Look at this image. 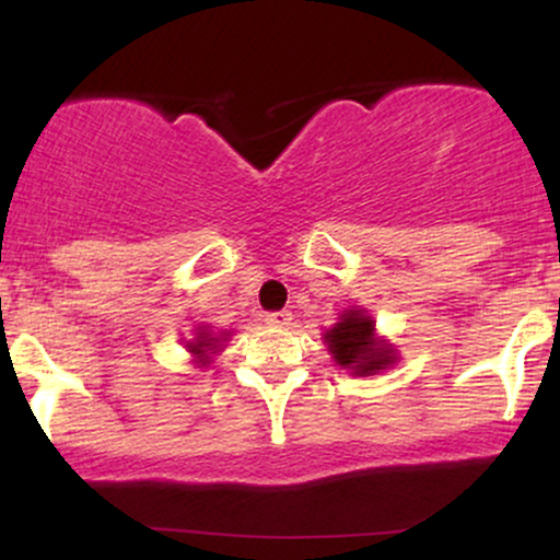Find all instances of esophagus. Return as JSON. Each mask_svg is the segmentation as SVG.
Segmentation results:
<instances>
[{"mask_svg":"<svg viewBox=\"0 0 560 560\" xmlns=\"http://www.w3.org/2000/svg\"><path fill=\"white\" fill-rule=\"evenodd\" d=\"M266 320L271 326H279V329H284V326L292 324V313H289V311H273V313H268Z\"/></svg>","mask_w":560,"mask_h":560,"instance_id":"1","label":"esophagus"}]
</instances>
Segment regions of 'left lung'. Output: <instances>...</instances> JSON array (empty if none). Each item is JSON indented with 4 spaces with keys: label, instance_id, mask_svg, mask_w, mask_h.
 <instances>
[{
    "label": "left lung",
    "instance_id": "left-lung-1",
    "mask_svg": "<svg viewBox=\"0 0 560 560\" xmlns=\"http://www.w3.org/2000/svg\"><path fill=\"white\" fill-rule=\"evenodd\" d=\"M324 339L329 342L334 361L345 365V369H352V374L358 376L376 374V371L395 363L392 347L376 342L374 320L363 316L361 311L345 313L342 320H339L331 331H326Z\"/></svg>",
    "mask_w": 560,
    "mask_h": 560
}]
</instances>
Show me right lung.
Listing matches in <instances>:
<instances>
[{
	"mask_svg": "<svg viewBox=\"0 0 560 560\" xmlns=\"http://www.w3.org/2000/svg\"><path fill=\"white\" fill-rule=\"evenodd\" d=\"M215 350H218V337H210L205 329H199V337L195 339V342H189V352H195V355H199V358H205L208 352H215ZM202 363H208V361H202Z\"/></svg>",
	"mask_w": 560,
	"mask_h": 560,
	"instance_id": "right-lung-1",
	"label": "right lung"
}]
</instances>
